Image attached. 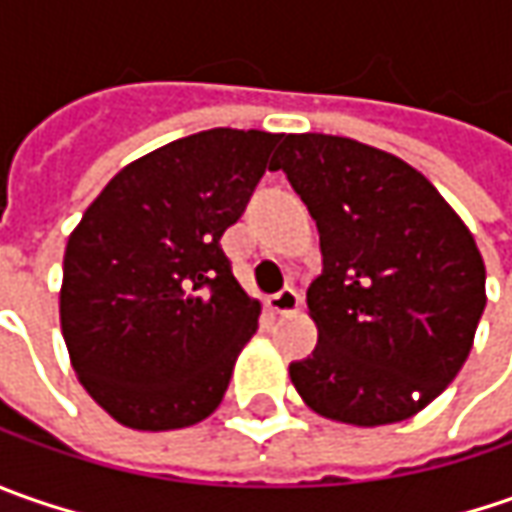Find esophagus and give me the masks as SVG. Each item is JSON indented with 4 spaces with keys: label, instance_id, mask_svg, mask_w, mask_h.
<instances>
[{
    "label": "esophagus",
    "instance_id": "34e87169",
    "mask_svg": "<svg viewBox=\"0 0 512 512\" xmlns=\"http://www.w3.org/2000/svg\"><path fill=\"white\" fill-rule=\"evenodd\" d=\"M299 307H302V296L293 287H285L276 296H270V310L279 316H293V313H299Z\"/></svg>",
    "mask_w": 512,
    "mask_h": 512
}]
</instances>
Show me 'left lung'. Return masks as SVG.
<instances>
[{
    "label": "left lung",
    "instance_id": "left-lung-1",
    "mask_svg": "<svg viewBox=\"0 0 512 512\" xmlns=\"http://www.w3.org/2000/svg\"><path fill=\"white\" fill-rule=\"evenodd\" d=\"M270 165L322 245L307 287L319 344L290 364V382L333 422L416 416L462 370L487 305L473 233L419 170L356 139L287 133Z\"/></svg>",
    "mask_w": 512,
    "mask_h": 512
}]
</instances>
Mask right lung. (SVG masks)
Returning <instances> with one entry per match:
<instances>
[{"label": "right lung", "instance_id": "add662e5", "mask_svg": "<svg viewBox=\"0 0 512 512\" xmlns=\"http://www.w3.org/2000/svg\"><path fill=\"white\" fill-rule=\"evenodd\" d=\"M282 133L213 128L130 162L65 247L59 319L90 399L133 430L207 419L262 305L222 236L239 222Z\"/></svg>", "mask_w": 512, "mask_h": 512}]
</instances>
